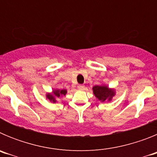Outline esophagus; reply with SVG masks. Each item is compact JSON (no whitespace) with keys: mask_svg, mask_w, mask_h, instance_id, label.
I'll use <instances>...</instances> for the list:
<instances>
[{"mask_svg":"<svg viewBox=\"0 0 157 157\" xmlns=\"http://www.w3.org/2000/svg\"><path fill=\"white\" fill-rule=\"evenodd\" d=\"M77 87L79 90H83L85 89V86L84 85H78Z\"/></svg>","mask_w":157,"mask_h":157,"instance_id":"obj_1","label":"esophagus"}]
</instances>
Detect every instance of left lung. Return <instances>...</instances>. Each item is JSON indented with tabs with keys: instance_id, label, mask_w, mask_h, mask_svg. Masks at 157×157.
I'll list each match as a JSON object with an SVG mask.
<instances>
[{
	"instance_id": "1",
	"label": "left lung",
	"mask_w": 157,
	"mask_h": 157,
	"mask_svg": "<svg viewBox=\"0 0 157 157\" xmlns=\"http://www.w3.org/2000/svg\"><path fill=\"white\" fill-rule=\"evenodd\" d=\"M93 92L96 98L101 102L105 101H111L112 98L116 95V91L114 89L109 88L108 86L105 85L94 86L93 87Z\"/></svg>"
}]
</instances>
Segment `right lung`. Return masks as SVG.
Returning <instances> with one entry per match:
<instances>
[{
    "label": "right lung",
    "instance_id": "add662e5",
    "mask_svg": "<svg viewBox=\"0 0 157 157\" xmlns=\"http://www.w3.org/2000/svg\"><path fill=\"white\" fill-rule=\"evenodd\" d=\"M67 94L66 90H59V89H56L53 90L52 93H47L46 94V98L48 100L52 102V103H56V98H59L62 96H65Z\"/></svg>",
    "mask_w": 157,
    "mask_h": 157
}]
</instances>
